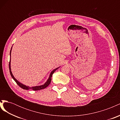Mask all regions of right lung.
<instances>
[{
  "label": "right lung",
  "instance_id": "add662e5",
  "mask_svg": "<svg viewBox=\"0 0 120 120\" xmlns=\"http://www.w3.org/2000/svg\"><path fill=\"white\" fill-rule=\"evenodd\" d=\"M12 46L11 47V50L10 51V61H9V71H10V74L11 75V76L12 78H13V79L14 80V81H15L17 84L19 85L20 88H21L22 89H24V90H42V89H45V88H46L47 86H48L50 83V82H51V81H52V74L54 73V72H55V71L57 70L58 68H59L60 67L57 68H56L54 69V70H53L51 72H50V74L49 75V77L48 79V80H47V81L44 83V84L42 85H41V86H33V87H30L28 86H25L23 84H22V83H21V82H19V81H18L17 79L14 77L13 75H12V73L11 72V67H10V60H11V49H12Z\"/></svg>",
  "mask_w": 120,
  "mask_h": 120
}]
</instances>
